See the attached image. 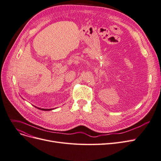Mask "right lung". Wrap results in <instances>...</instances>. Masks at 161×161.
<instances>
[{"label": "right lung", "mask_w": 161, "mask_h": 161, "mask_svg": "<svg viewBox=\"0 0 161 161\" xmlns=\"http://www.w3.org/2000/svg\"><path fill=\"white\" fill-rule=\"evenodd\" d=\"M39 108L40 110H52V109H44V108Z\"/></svg>", "instance_id": "right-lung-1"}]
</instances>
